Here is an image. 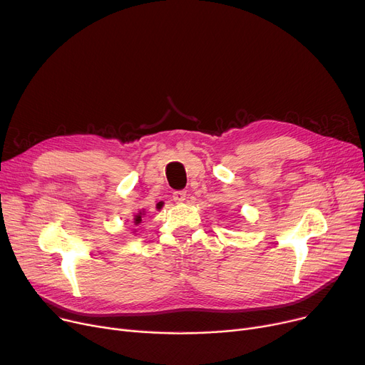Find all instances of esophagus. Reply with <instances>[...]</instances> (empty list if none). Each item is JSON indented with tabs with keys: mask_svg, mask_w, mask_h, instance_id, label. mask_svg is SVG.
I'll use <instances>...</instances> for the list:
<instances>
[{
	"mask_svg": "<svg viewBox=\"0 0 365 365\" xmlns=\"http://www.w3.org/2000/svg\"><path fill=\"white\" fill-rule=\"evenodd\" d=\"M186 197V190H176V192H173V201L176 202H185Z\"/></svg>",
	"mask_w": 365,
	"mask_h": 365,
	"instance_id": "obj_1",
	"label": "esophagus"
}]
</instances>
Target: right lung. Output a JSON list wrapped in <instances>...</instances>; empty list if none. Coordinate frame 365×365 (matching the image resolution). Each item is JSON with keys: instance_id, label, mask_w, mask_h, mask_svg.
Listing matches in <instances>:
<instances>
[{"instance_id": "right-lung-1", "label": "right lung", "mask_w": 365, "mask_h": 365, "mask_svg": "<svg viewBox=\"0 0 365 365\" xmlns=\"http://www.w3.org/2000/svg\"><path fill=\"white\" fill-rule=\"evenodd\" d=\"M142 220V216L139 215V216H136V219H134V222H136V223H139Z\"/></svg>"}]
</instances>
